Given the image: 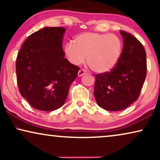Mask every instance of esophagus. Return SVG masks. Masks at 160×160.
Here are the masks:
<instances>
[{"label":"esophagus","mask_w":160,"mask_h":160,"mask_svg":"<svg viewBox=\"0 0 160 160\" xmlns=\"http://www.w3.org/2000/svg\"><path fill=\"white\" fill-rule=\"evenodd\" d=\"M86 73H87L86 70H84V69H80L79 71H78V76H82V75H84V74Z\"/></svg>","instance_id":"1"}]
</instances>
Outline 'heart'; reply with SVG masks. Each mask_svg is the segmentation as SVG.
<instances>
[{"label": "heart", "instance_id": "obj_1", "mask_svg": "<svg viewBox=\"0 0 160 160\" xmlns=\"http://www.w3.org/2000/svg\"><path fill=\"white\" fill-rule=\"evenodd\" d=\"M122 48V41L116 35L86 32L78 35L74 43H67L65 52L72 64H82L87 57L90 68L96 73H103L117 65Z\"/></svg>", "mask_w": 160, "mask_h": 160}]
</instances>
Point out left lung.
<instances>
[{"label":"left lung","mask_w":160,"mask_h":160,"mask_svg":"<svg viewBox=\"0 0 160 160\" xmlns=\"http://www.w3.org/2000/svg\"><path fill=\"white\" fill-rule=\"evenodd\" d=\"M123 37L121 58L107 73L95 74L94 95L98 106L107 111L128 108L138 98L146 76V53L142 43L129 32Z\"/></svg>","instance_id":"left-lung-1"}]
</instances>
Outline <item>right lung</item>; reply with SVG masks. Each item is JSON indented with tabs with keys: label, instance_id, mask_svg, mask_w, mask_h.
Returning <instances> with one entry per match:
<instances>
[{
	"label": "right lung",
	"instance_id": "obj_1",
	"mask_svg": "<svg viewBox=\"0 0 160 160\" xmlns=\"http://www.w3.org/2000/svg\"><path fill=\"white\" fill-rule=\"evenodd\" d=\"M65 29L47 27L30 35L22 46L16 62L19 91L30 106L43 111L64 104L79 67L64 58Z\"/></svg>",
	"mask_w": 160,
	"mask_h": 160
}]
</instances>
